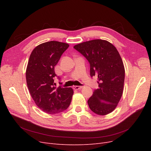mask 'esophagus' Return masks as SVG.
I'll return each instance as SVG.
<instances>
[{"label":"esophagus","instance_id":"1","mask_svg":"<svg viewBox=\"0 0 151 151\" xmlns=\"http://www.w3.org/2000/svg\"><path fill=\"white\" fill-rule=\"evenodd\" d=\"M82 88H83V86H75L73 87V88H74L75 90L81 89Z\"/></svg>","mask_w":151,"mask_h":151}]
</instances>
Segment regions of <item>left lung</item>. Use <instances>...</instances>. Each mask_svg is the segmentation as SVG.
<instances>
[{
	"mask_svg": "<svg viewBox=\"0 0 151 151\" xmlns=\"http://www.w3.org/2000/svg\"><path fill=\"white\" fill-rule=\"evenodd\" d=\"M74 48L88 60L91 76L98 77L99 88L88 101L91 110L99 115L112 112L122 98L125 80V68L118 50L108 41L99 39Z\"/></svg>",
	"mask_w": 151,
	"mask_h": 151,
	"instance_id": "obj_1",
	"label": "left lung"
}]
</instances>
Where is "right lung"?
I'll return each mask as SVG.
<instances>
[{"instance_id":"right-lung-1","label":"right lung","mask_w":151,"mask_h":151,"mask_svg":"<svg viewBox=\"0 0 151 151\" xmlns=\"http://www.w3.org/2000/svg\"><path fill=\"white\" fill-rule=\"evenodd\" d=\"M68 47L67 43L56 41L45 42L36 47L29 58L26 72L27 86L36 104L48 114L65 110L74 94L71 88H57L54 83L57 76L55 66Z\"/></svg>"}]
</instances>
